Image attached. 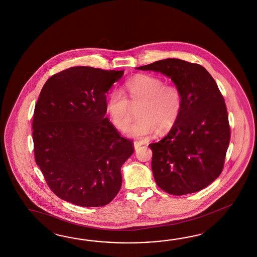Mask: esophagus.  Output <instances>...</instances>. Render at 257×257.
Masks as SVG:
<instances>
[{"instance_id": "34e87169", "label": "esophagus", "mask_w": 257, "mask_h": 257, "mask_svg": "<svg viewBox=\"0 0 257 257\" xmlns=\"http://www.w3.org/2000/svg\"><path fill=\"white\" fill-rule=\"evenodd\" d=\"M141 145H142V144H141L140 142H137V141H136V142H134V148H135V150H136V151H138L139 148L141 147Z\"/></svg>"}]
</instances>
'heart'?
<instances>
[{
	"label": "heart",
	"mask_w": 257,
	"mask_h": 257,
	"mask_svg": "<svg viewBox=\"0 0 257 257\" xmlns=\"http://www.w3.org/2000/svg\"><path fill=\"white\" fill-rule=\"evenodd\" d=\"M128 94L113 90L108 97L106 110L113 123L125 130L132 120L133 106L139 105V119L127 130L135 139L146 140L160 132L170 129L180 115L182 105L181 91L173 85H165L157 76L139 75L124 85Z\"/></svg>",
	"instance_id": "obj_1"
}]
</instances>
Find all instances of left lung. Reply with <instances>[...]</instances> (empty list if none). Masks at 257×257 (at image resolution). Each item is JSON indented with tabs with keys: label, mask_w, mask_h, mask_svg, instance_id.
<instances>
[{
	"label": "left lung",
	"mask_w": 257,
	"mask_h": 257,
	"mask_svg": "<svg viewBox=\"0 0 257 257\" xmlns=\"http://www.w3.org/2000/svg\"><path fill=\"white\" fill-rule=\"evenodd\" d=\"M137 69L171 78L182 98L171 130L149 145L157 185L175 195L207 187L222 172L230 141L226 105L215 80L202 65L173 58Z\"/></svg>",
	"instance_id": "1"
}]
</instances>
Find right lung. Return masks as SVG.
I'll use <instances>...</instances> for the list:
<instances>
[{
  "instance_id": "add662e5",
  "label": "right lung",
  "mask_w": 257,
  "mask_h": 257,
  "mask_svg": "<svg viewBox=\"0 0 257 257\" xmlns=\"http://www.w3.org/2000/svg\"><path fill=\"white\" fill-rule=\"evenodd\" d=\"M123 71L76 66L49 77L35 104L36 165L61 199L102 207L121 186L120 168L133 153L106 113L105 94Z\"/></svg>"
}]
</instances>
